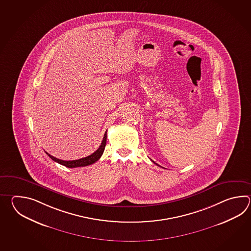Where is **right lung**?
<instances>
[{
  "mask_svg": "<svg viewBox=\"0 0 251 251\" xmlns=\"http://www.w3.org/2000/svg\"><path fill=\"white\" fill-rule=\"evenodd\" d=\"M106 143H107V132L104 134V137L102 140L101 144L99 147V149L97 150L96 151H94L92 154L90 156H87L85 158H81L80 160H59L57 158L53 157L52 155L49 154L48 152H46L47 154L54 160L55 162H57L61 165L65 166L67 168H77V167H85V166L91 165L93 163H95L97 160H100V158L101 157L103 154V151L105 150V146H106Z\"/></svg>",
  "mask_w": 251,
  "mask_h": 251,
  "instance_id": "obj_1",
  "label": "right lung"
}]
</instances>
